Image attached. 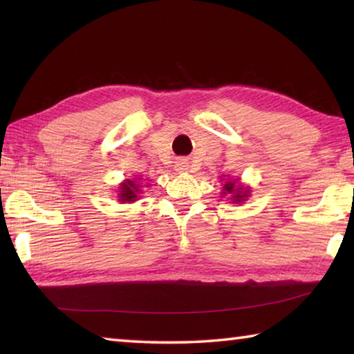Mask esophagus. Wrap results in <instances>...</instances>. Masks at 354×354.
I'll list each match as a JSON object with an SVG mask.
<instances>
[{
  "instance_id": "34e87169",
  "label": "esophagus",
  "mask_w": 354,
  "mask_h": 354,
  "mask_svg": "<svg viewBox=\"0 0 354 354\" xmlns=\"http://www.w3.org/2000/svg\"><path fill=\"white\" fill-rule=\"evenodd\" d=\"M176 167H178V170H187V162H185V160H179V162H176Z\"/></svg>"
}]
</instances>
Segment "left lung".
I'll return each mask as SVG.
<instances>
[{
    "label": "left lung",
    "instance_id": "left-lung-1",
    "mask_svg": "<svg viewBox=\"0 0 354 354\" xmlns=\"http://www.w3.org/2000/svg\"><path fill=\"white\" fill-rule=\"evenodd\" d=\"M223 195H231L232 203H243L248 198L250 190L248 187H243V185L239 184V179H232V181H226L223 185Z\"/></svg>",
    "mask_w": 354,
    "mask_h": 354
}]
</instances>
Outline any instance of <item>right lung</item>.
Masks as SVG:
<instances>
[{
    "mask_svg": "<svg viewBox=\"0 0 354 354\" xmlns=\"http://www.w3.org/2000/svg\"><path fill=\"white\" fill-rule=\"evenodd\" d=\"M142 178L139 179H127V181L122 183V185H120V194H118V200L122 203H133L136 201L137 198H139V194H140V187H142Z\"/></svg>",
    "mask_w": 354,
    "mask_h": 354,
    "instance_id": "right-lung-1",
    "label": "right lung"
}]
</instances>
